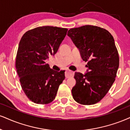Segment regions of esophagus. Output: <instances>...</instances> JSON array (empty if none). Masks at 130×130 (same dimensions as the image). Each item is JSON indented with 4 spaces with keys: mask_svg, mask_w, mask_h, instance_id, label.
I'll use <instances>...</instances> for the list:
<instances>
[{
    "mask_svg": "<svg viewBox=\"0 0 130 130\" xmlns=\"http://www.w3.org/2000/svg\"><path fill=\"white\" fill-rule=\"evenodd\" d=\"M74 75V72L72 71H70V70H67L65 72V76L66 78L72 77Z\"/></svg>",
    "mask_w": 130,
    "mask_h": 130,
    "instance_id": "34e87169",
    "label": "esophagus"
}]
</instances>
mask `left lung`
Returning <instances> with one entry per match:
<instances>
[{
  "label": "left lung",
  "mask_w": 130,
  "mask_h": 130,
  "mask_svg": "<svg viewBox=\"0 0 130 130\" xmlns=\"http://www.w3.org/2000/svg\"><path fill=\"white\" fill-rule=\"evenodd\" d=\"M68 36L87 61L84 74L75 72L76 84L72 89L75 101L92 105L100 101L115 81L119 64L115 40L108 31L86 25L69 30Z\"/></svg>",
  "instance_id": "left-lung-1"
}]
</instances>
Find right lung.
Masks as SVG:
<instances>
[{"instance_id":"right-lung-1","label":"right lung","mask_w":130,"mask_h":130,"mask_svg":"<svg viewBox=\"0 0 130 130\" xmlns=\"http://www.w3.org/2000/svg\"><path fill=\"white\" fill-rule=\"evenodd\" d=\"M67 32L66 28L41 26L26 32L21 38L15 68L22 89L34 103L52 102L64 79V70L51 69L44 61L55 55Z\"/></svg>"}]
</instances>
